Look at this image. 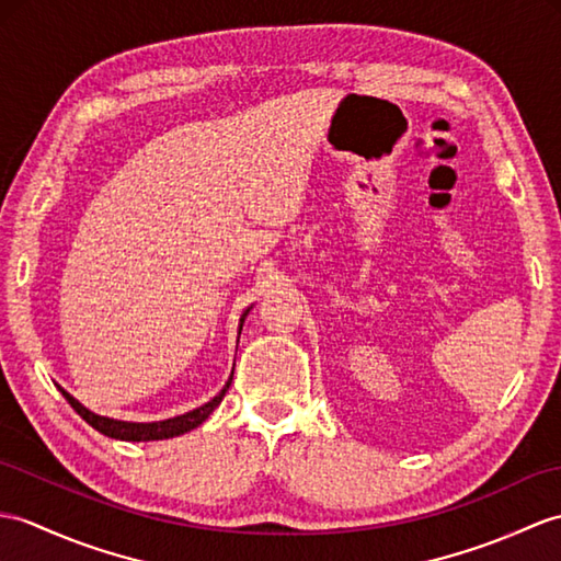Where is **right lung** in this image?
<instances>
[{
    "instance_id": "add662e5",
    "label": "right lung",
    "mask_w": 561,
    "mask_h": 561,
    "mask_svg": "<svg viewBox=\"0 0 561 561\" xmlns=\"http://www.w3.org/2000/svg\"><path fill=\"white\" fill-rule=\"evenodd\" d=\"M249 310H251V308H249ZM249 310H245L243 316H241L239 334H241L245 316H249ZM231 377H233V373H231ZM231 377H229V382H227L225 387H221V392H219L215 399L203 403V407L193 409V411H188V413H184V415H174V419L158 421V423L114 421V419H107V415H98V413H93V411H88L81 401H76V399L67 392V389L59 387V392L64 394V399H67V401L71 403V409H73L78 415H81V419H83L88 425H93V427L98 430V433L107 435V437H114V439H124V442H150V439H169V437L184 435V433H188V430L198 427V425L207 419V415H210V413L219 407L221 399H225L227 389H229V385H231Z\"/></svg>"
}]
</instances>
